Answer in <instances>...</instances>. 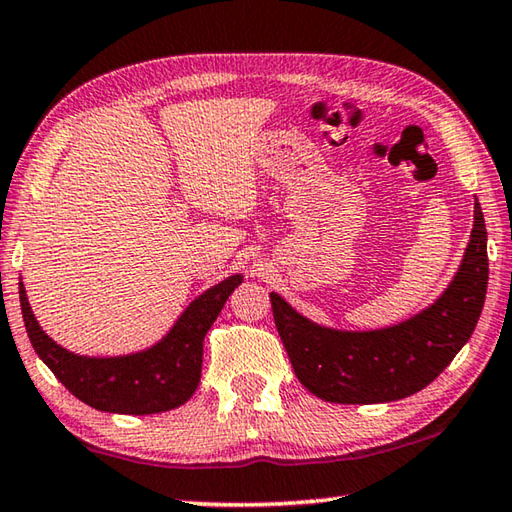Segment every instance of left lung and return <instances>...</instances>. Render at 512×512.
Wrapping results in <instances>:
<instances>
[{"label": "left lung", "instance_id": "obj_1", "mask_svg": "<svg viewBox=\"0 0 512 512\" xmlns=\"http://www.w3.org/2000/svg\"><path fill=\"white\" fill-rule=\"evenodd\" d=\"M488 289V232L474 203V228L452 284L429 309L375 332L311 323L271 293L275 327L309 393L334 404L395 402L422 391L470 341Z\"/></svg>", "mask_w": 512, "mask_h": 512}]
</instances>
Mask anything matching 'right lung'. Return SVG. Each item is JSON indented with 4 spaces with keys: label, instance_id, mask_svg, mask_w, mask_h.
Instances as JSON below:
<instances>
[{
    "label": "right lung",
    "instance_id": "right-lung-1",
    "mask_svg": "<svg viewBox=\"0 0 512 512\" xmlns=\"http://www.w3.org/2000/svg\"><path fill=\"white\" fill-rule=\"evenodd\" d=\"M241 284L232 275L198 296L171 332L153 348L126 357H79L42 332L20 282V307L33 350L69 393L92 409L126 415L171 411L194 395L201 381L203 339L225 300Z\"/></svg>",
    "mask_w": 512,
    "mask_h": 512
}]
</instances>
